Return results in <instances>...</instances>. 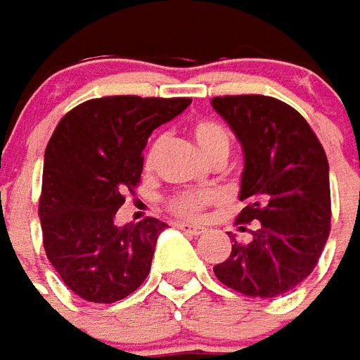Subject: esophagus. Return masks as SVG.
I'll return each instance as SVG.
<instances>
[{"mask_svg":"<svg viewBox=\"0 0 360 360\" xmlns=\"http://www.w3.org/2000/svg\"><path fill=\"white\" fill-rule=\"evenodd\" d=\"M180 231H184V233H190V234H195V236H200V234L207 233V229L201 225H192V223H180L178 225Z\"/></svg>","mask_w":360,"mask_h":360,"instance_id":"1","label":"esophagus"}]
</instances>
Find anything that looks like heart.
<instances>
[{"instance_id":"b5f03b06","label":"heart","mask_w":360,"mask_h":360,"mask_svg":"<svg viewBox=\"0 0 360 360\" xmlns=\"http://www.w3.org/2000/svg\"><path fill=\"white\" fill-rule=\"evenodd\" d=\"M192 135L195 139V143L201 149V153L207 157V159H213L217 155H229V145H231V139H229V134H226L223 127L211 122V120H200L192 126ZM160 147V139H157L155 143L149 147V153H147V159H145V165L151 167L153 159H155V153ZM213 201V195L209 192H180L170 198L168 205L174 211L176 215L180 217H195L200 213L201 209L205 207L207 203Z\"/></svg>"}]
</instances>
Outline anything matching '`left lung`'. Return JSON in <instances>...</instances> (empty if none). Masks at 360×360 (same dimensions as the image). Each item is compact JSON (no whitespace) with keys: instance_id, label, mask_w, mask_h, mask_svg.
I'll list each match as a JSON object with an SVG mask.
<instances>
[{"instance_id":"left-lung-1","label":"left lung","mask_w":360,"mask_h":360,"mask_svg":"<svg viewBox=\"0 0 360 360\" xmlns=\"http://www.w3.org/2000/svg\"><path fill=\"white\" fill-rule=\"evenodd\" d=\"M211 106L244 153L238 198L246 205L236 223L254 221L252 240L240 244L233 236L231 256L213 271L246 297H279L312 274L328 240V157L307 120L277 98L215 96Z\"/></svg>"}]
</instances>
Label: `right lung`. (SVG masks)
<instances>
[{
    "label": "right lung",
    "instance_id": "obj_1",
    "mask_svg": "<svg viewBox=\"0 0 360 360\" xmlns=\"http://www.w3.org/2000/svg\"><path fill=\"white\" fill-rule=\"evenodd\" d=\"M192 98L104 96L79 104L53 129L44 153L38 217L46 256L77 297L110 304L151 271L155 217L116 225L124 192L139 184L149 135Z\"/></svg>",
    "mask_w": 360,
    "mask_h": 360
}]
</instances>
